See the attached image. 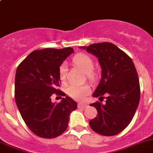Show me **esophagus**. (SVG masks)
Returning <instances> with one entry per match:
<instances>
[{"mask_svg":"<svg viewBox=\"0 0 153 153\" xmlns=\"http://www.w3.org/2000/svg\"><path fill=\"white\" fill-rule=\"evenodd\" d=\"M78 106L79 108H83V109H85V108H86L88 106V104H82V103H80V104H78Z\"/></svg>","mask_w":153,"mask_h":153,"instance_id":"34e87169","label":"esophagus"}]
</instances>
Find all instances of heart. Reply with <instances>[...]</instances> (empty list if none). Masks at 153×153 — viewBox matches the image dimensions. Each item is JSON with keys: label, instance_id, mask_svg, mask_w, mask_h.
<instances>
[{"label": "heart", "instance_id": "heart-1", "mask_svg": "<svg viewBox=\"0 0 153 153\" xmlns=\"http://www.w3.org/2000/svg\"><path fill=\"white\" fill-rule=\"evenodd\" d=\"M72 62L79 68L80 69L85 72L89 78L94 77V63L90 56L84 53H79L75 55L72 58ZM67 66L66 63H62L58 69L60 79L64 81L67 77ZM90 87L86 84H72L67 89L68 94L72 98L78 101H83L86 95L90 92Z\"/></svg>", "mask_w": 153, "mask_h": 153}]
</instances>
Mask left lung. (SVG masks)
Returning <instances> with one entry per match:
<instances>
[{
  "mask_svg": "<svg viewBox=\"0 0 153 153\" xmlns=\"http://www.w3.org/2000/svg\"><path fill=\"white\" fill-rule=\"evenodd\" d=\"M98 58L101 79L92 96L99 97L104 104H90L97 109L98 116L89 121L97 133L106 136L123 131L132 121L140 101L138 73L132 59L112 43L93 44L81 47Z\"/></svg>",
  "mask_w": 153,
  "mask_h": 153,
  "instance_id": "obj_1",
  "label": "left lung"
}]
</instances>
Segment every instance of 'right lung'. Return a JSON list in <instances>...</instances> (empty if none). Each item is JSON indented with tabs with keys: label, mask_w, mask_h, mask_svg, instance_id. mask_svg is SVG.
Returning <instances> with one entry per match:
<instances>
[{
	"label": "right lung",
	"mask_w": 153,
	"mask_h": 153,
	"mask_svg": "<svg viewBox=\"0 0 153 153\" xmlns=\"http://www.w3.org/2000/svg\"><path fill=\"white\" fill-rule=\"evenodd\" d=\"M72 48L35 50L18 65L15 98L21 117L38 136L55 138L67 129L69 115L77 109L75 101L59 90L60 65L73 53ZM54 93L65 96L58 104L51 101Z\"/></svg>",
	"instance_id": "add662e5"
}]
</instances>
